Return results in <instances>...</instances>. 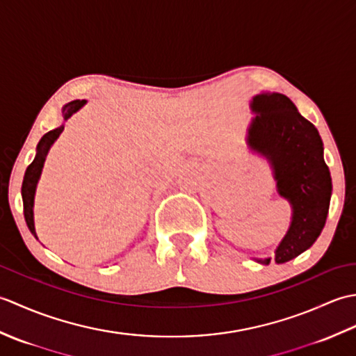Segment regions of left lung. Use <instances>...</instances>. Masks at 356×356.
Wrapping results in <instances>:
<instances>
[{"label":"left lung","mask_w":356,"mask_h":356,"mask_svg":"<svg viewBox=\"0 0 356 356\" xmlns=\"http://www.w3.org/2000/svg\"><path fill=\"white\" fill-rule=\"evenodd\" d=\"M249 108L255 116L248 127V147L269 163L277 193L292 208L291 225L274 255L275 263L282 264L305 252L321 234L330 205V171L318 130L289 97L260 92ZM254 260L269 264L270 257Z\"/></svg>","instance_id":"obj_1"}]
</instances>
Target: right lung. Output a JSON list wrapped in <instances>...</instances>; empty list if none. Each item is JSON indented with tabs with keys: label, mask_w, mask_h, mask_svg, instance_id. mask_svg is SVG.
<instances>
[{
	"label": "right lung",
	"mask_w": 356,
	"mask_h": 356,
	"mask_svg": "<svg viewBox=\"0 0 356 356\" xmlns=\"http://www.w3.org/2000/svg\"><path fill=\"white\" fill-rule=\"evenodd\" d=\"M86 104H87L86 99L84 101H72L69 104H65L61 108L64 122H67V120H69L74 115V113L84 107ZM64 122L58 128H55V130L45 133L41 138V140L38 142L35 159H33V162L27 166L26 174H24V180H22L21 195H22V205H24V218H26V223L29 226L30 232H32L36 238H38V236H36V229H35V213H33L36 186L41 179L44 162H45V159H47V154H49L51 145L56 142L59 134L64 131Z\"/></svg>",
	"instance_id": "add662e5"
}]
</instances>
